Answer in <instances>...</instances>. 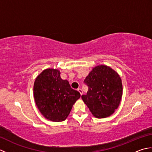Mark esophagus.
<instances>
[{"label":"esophagus","instance_id":"34e87169","mask_svg":"<svg viewBox=\"0 0 152 152\" xmlns=\"http://www.w3.org/2000/svg\"><path fill=\"white\" fill-rule=\"evenodd\" d=\"M77 90H78V91L80 92V95H82V94H83V91H82V89H81V88H78V89H77Z\"/></svg>","mask_w":152,"mask_h":152}]
</instances>
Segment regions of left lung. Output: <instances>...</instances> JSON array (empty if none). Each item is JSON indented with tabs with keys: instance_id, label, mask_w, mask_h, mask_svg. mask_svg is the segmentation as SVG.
<instances>
[{
	"instance_id": "left-lung-1",
	"label": "left lung",
	"mask_w": 152,
	"mask_h": 152,
	"mask_svg": "<svg viewBox=\"0 0 152 152\" xmlns=\"http://www.w3.org/2000/svg\"><path fill=\"white\" fill-rule=\"evenodd\" d=\"M84 83L88 91L82 99L92 114L96 118L111 115L118 108L123 94L119 74L108 66L98 65L89 72Z\"/></svg>"
}]
</instances>
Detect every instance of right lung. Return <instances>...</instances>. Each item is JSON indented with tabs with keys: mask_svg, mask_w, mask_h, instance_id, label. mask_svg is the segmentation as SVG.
Returning <instances> with one entry per match:
<instances>
[{
	"mask_svg": "<svg viewBox=\"0 0 152 152\" xmlns=\"http://www.w3.org/2000/svg\"><path fill=\"white\" fill-rule=\"evenodd\" d=\"M60 71L44 70L34 83L35 102L40 113L50 121L65 120L72 106L80 97V93L70 88L66 80H62Z\"/></svg>",
	"mask_w": 152,
	"mask_h": 152,
	"instance_id": "1",
	"label": "right lung"
}]
</instances>
